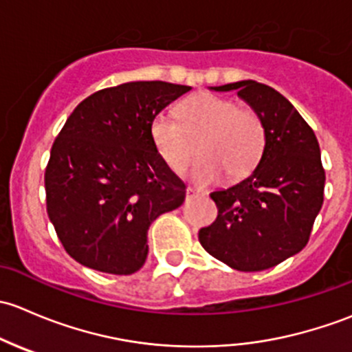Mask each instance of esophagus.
<instances>
[{"label":"esophagus","mask_w":352,"mask_h":352,"mask_svg":"<svg viewBox=\"0 0 352 352\" xmlns=\"http://www.w3.org/2000/svg\"><path fill=\"white\" fill-rule=\"evenodd\" d=\"M201 191H197L193 190V188H186V198H197V197H201Z\"/></svg>","instance_id":"esophagus-1"}]
</instances>
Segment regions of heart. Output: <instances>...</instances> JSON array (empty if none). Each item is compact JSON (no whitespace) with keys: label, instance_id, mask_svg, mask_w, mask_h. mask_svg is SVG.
I'll use <instances>...</instances> for the list:
<instances>
[{"label":"heart","instance_id":"1","mask_svg":"<svg viewBox=\"0 0 352 352\" xmlns=\"http://www.w3.org/2000/svg\"><path fill=\"white\" fill-rule=\"evenodd\" d=\"M177 113L181 123L159 113L149 126L155 151L173 171L190 166L198 140L201 161L195 166L193 179L200 186L215 184L223 171L237 179L256 168L266 146V130L254 111L239 108L229 98L198 93L184 100Z\"/></svg>","mask_w":352,"mask_h":352}]
</instances>
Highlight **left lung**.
<instances>
[{"instance_id":"8db88e82","label":"left lung","mask_w":352,"mask_h":352,"mask_svg":"<svg viewBox=\"0 0 352 352\" xmlns=\"http://www.w3.org/2000/svg\"><path fill=\"white\" fill-rule=\"evenodd\" d=\"M210 89H235L263 120L266 146L251 175L210 193L219 215L198 239L208 254L234 270H270L309 242L324 203L320 147L309 123L271 86L245 79Z\"/></svg>"}]
</instances>
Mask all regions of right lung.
Masks as SVG:
<instances>
[{
    "label": "right lung",
    "mask_w": 352,
    "mask_h": 352,
    "mask_svg": "<svg viewBox=\"0 0 352 352\" xmlns=\"http://www.w3.org/2000/svg\"><path fill=\"white\" fill-rule=\"evenodd\" d=\"M190 89L125 82L93 93L69 115L45 169L47 213L79 264L135 273L147 259L151 223L183 205L186 186L157 154L149 126Z\"/></svg>",
    "instance_id": "add662e5"
}]
</instances>
